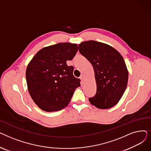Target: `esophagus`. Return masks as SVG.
I'll return each mask as SVG.
<instances>
[{"mask_svg":"<svg viewBox=\"0 0 151 151\" xmlns=\"http://www.w3.org/2000/svg\"><path fill=\"white\" fill-rule=\"evenodd\" d=\"M84 78H85V77H84V76L83 75H81L80 77V79L81 80V81H83L84 80Z\"/></svg>","mask_w":151,"mask_h":151,"instance_id":"1","label":"esophagus"}]
</instances>
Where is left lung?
Returning a JSON list of instances; mask_svg holds the SVG:
<instances>
[{"instance_id": "8db88e82", "label": "left lung", "mask_w": 151, "mask_h": 151, "mask_svg": "<svg viewBox=\"0 0 151 151\" xmlns=\"http://www.w3.org/2000/svg\"><path fill=\"white\" fill-rule=\"evenodd\" d=\"M80 52L93 66L97 85L91 104L100 109L116 105L122 97L128 83L129 72L125 61L114 47L93 40L78 45Z\"/></svg>"}]
</instances>
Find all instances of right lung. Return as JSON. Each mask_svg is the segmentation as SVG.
Listing matches in <instances>:
<instances>
[{
	"instance_id": "obj_1",
	"label": "right lung",
	"mask_w": 151,
	"mask_h": 151,
	"mask_svg": "<svg viewBox=\"0 0 151 151\" xmlns=\"http://www.w3.org/2000/svg\"><path fill=\"white\" fill-rule=\"evenodd\" d=\"M75 43H59L38 51L27 65V88L35 104L46 112L58 111L70 103L80 80L73 75V67L67 60L78 51Z\"/></svg>"
}]
</instances>
